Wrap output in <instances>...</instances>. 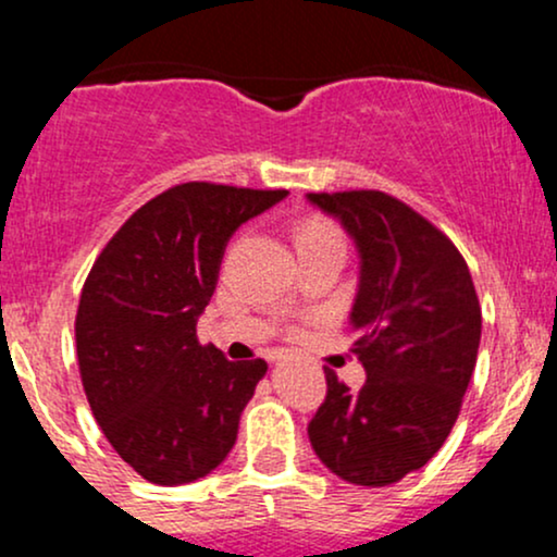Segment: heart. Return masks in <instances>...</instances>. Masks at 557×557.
<instances>
[{
    "label": "heart",
    "mask_w": 557,
    "mask_h": 557,
    "mask_svg": "<svg viewBox=\"0 0 557 557\" xmlns=\"http://www.w3.org/2000/svg\"><path fill=\"white\" fill-rule=\"evenodd\" d=\"M322 240H343L341 230L327 220H309L298 227V235H296L298 246H309V243H322Z\"/></svg>",
    "instance_id": "heart-1"
}]
</instances>
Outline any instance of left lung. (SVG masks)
<instances>
[{"mask_svg":"<svg viewBox=\"0 0 557 557\" xmlns=\"http://www.w3.org/2000/svg\"><path fill=\"white\" fill-rule=\"evenodd\" d=\"M359 251L350 327L367 382L350 393L327 374L309 424L335 476L387 487L424 466L456 424L476 367L482 309L458 248L432 222L382 190L309 194Z\"/></svg>","mask_w":557,"mask_h":557,"instance_id":"left-lung-1","label":"left lung"}]
</instances>
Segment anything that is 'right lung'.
I'll return each mask as SVG.
<instances>
[{
	"label": "right lung",
	"instance_id": "right-lung-1",
	"mask_svg": "<svg viewBox=\"0 0 557 557\" xmlns=\"http://www.w3.org/2000/svg\"><path fill=\"white\" fill-rule=\"evenodd\" d=\"M287 190L183 183L138 209L83 285L75 345L94 419L146 482L188 484L233 450L267 361H227L196 322L227 240Z\"/></svg>",
	"mask_w": 557,
	"mask_h": 557
}]
</instances>
